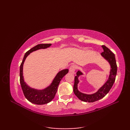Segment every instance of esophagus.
Wrapping results in <instances>:
<instances>
[{
	"label": "esophagus",
	"mask_w": 130,
	"mask_h": 130,
	"mask_svg": "<svg viewBox=\"0 0 130 130\" xmlns=\"http://www.w3.org/2000/svg\"><path fill=\"white\" fill-rule=\"evenodd\" d=\"M76 68L77 67L76 65H71V67H70V69H69V71H70V72L74 73V71H75V70L76 69Z\"/></svg>",
	"instance_id": "esophagus-1"
}]
</instances>
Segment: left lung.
Masks as SVG:
<instances>
[{
  "mask_svg": "<svg viewBox=\"0 0 130 130\" xmlns=\"http://www.w3.org/2000/svg\"><path fill=\"white\" fill-rule=\"evenodd\" d=\"M102 47L103 49V52H102L101 55L109 63L110 66H111V70H110V74L108 79L96 93L92 94H86L79 92L78 89V84L79 82L78 78L80 75H83V73L80 71H78V72L76 73V76H75V79H74L73 90L75 95L80 100L82 101L85 102H94L103 98L109 92L115 83L117 70L115 54L106 46L102 45Z\"/></svg>",
  "mask_w": 130,
  "mask_h": 130,
  "instance_id": "1",
  "label": "left lung"
}]
</instances>
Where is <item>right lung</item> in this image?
Wrapping results in <instances>:
<instances>
[{"instance_id": "add662e5", "label": "right lung", "mask_w": 130, "mask_h": 130, "mask_svg": "<svg viewBox=\"0 0 130 130\" xmlns=\"http://www.w3.org/2000/svg\"><path fill=\"white\" fill-rule=\"evenodd\" d=\"M51 45V43L38 44L30 49L24 55L22 62L20 66V83L22 89L27 100L34 104L41 105L47 104L51 102L54 98L56 94L61 80L69 72L68 69H64L59 71L55 77L51 84L45 89L42 90H38L32 88L24 82L23 76V66L27 56L33 51L39 49L46 48L49 47Z\"/></svg>"}]
</instances>
